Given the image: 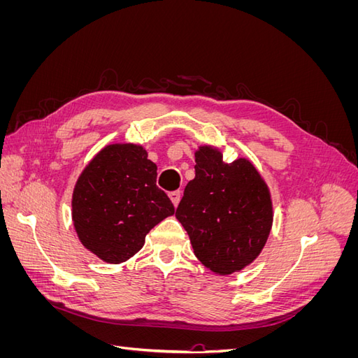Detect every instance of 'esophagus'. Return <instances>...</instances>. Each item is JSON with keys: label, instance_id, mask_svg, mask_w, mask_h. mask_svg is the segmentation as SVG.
Segmentation results:
<instances>
[{"label": "esophagus", "instance_id": "1", "mask_svg": "<svg viewBox=\"0 0 358 358\" xmlns=\"http://www.w3.org/2000/svg\"><path fill=\"white\" fill-rule=\"evenodd\" d=\"M169 197H170L173 206H175V208H178V204L180 201V197H182V192L180 191H173V192L169 194Z\"/></svg>", "mask_w": 358, "mask_h": 358}]
</instances>
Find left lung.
Listing matches in <instances>:
<instances>
[{
    "label": "left lung",
    "mask_w": 358,
    "mask_h": 358,
    "mask_svg": "<svg viewBox=\"0 0 358 358\" xmlns=\"http://www.w3.org/2000/svg\"><path fill=\"white\" fill-rule=\"evenodd\" d=\"M176 220L194 255L216 275L241 272L262 254L273 225V204L262 173L248 158L224 162L222 150L200 145Z\"/></svg>",
    "instance_id": "8db88e82"
}]
</instances>
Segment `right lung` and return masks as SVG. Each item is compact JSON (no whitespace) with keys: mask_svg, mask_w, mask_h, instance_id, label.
I'll list each match as a JSON object with an SVG mask.
<instances>
[{"mask_svg":"<svg viewBox=\"0 0 358 358\" xmlns=\"http://www.w3.org/2000/svg\"><path fill=\"white\" fill-rule=\"evenodd\" d=\"M175 208L157 187V164L136 143H110L76 180L71 220L80 243L109 264H121Z\"/></svg>","mask_w":358,"mask_h":358,"instance_id":"obj_1","label":"right lung"}]
</instances>
